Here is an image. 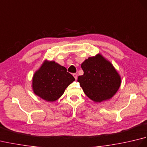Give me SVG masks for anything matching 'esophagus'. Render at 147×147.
Wrapping results in <instances>:
<instances>
[{"instance_id":"1","label":"esophagus","mask_w":147,"mask_h":147,"mask_svg":"<svg viewBox=\"0 0 147 147\" xmlns=\"http://www.w3.org/2000/svg\"><path fill=\"white\" fill-rule=\"evenodd\" d=\"M73 76H74V78H75V80H77L78 75H77V74H76V73H74V74H73Z\"/></svg>"}]
</instances>
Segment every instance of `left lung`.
<instances>
[{"label": "left lung", "mask_w": 147, "mask_h": 147, "mask_svg": "<svg viewBox=\"0 0 147 147\" xmlns=\"http://www.w3.org/2000/svg\"><path fill=\"white\" fill-rule=\"evenodd\" d=\"M84 74L79 76L86 95L96 103L111 99L119 88L121 78L111 62L101 54L89 57L81 65Z\"/></svg>", "instance_id": "1"}]
</instances>
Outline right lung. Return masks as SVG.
Wrapping results in <instances>:
<instances>
[{"mask_svg":"<svg viewBox=\"0 0 147 147\" xmlns=\"http://www.w3.org/2000/svg\"><path fill=\"white\" fill-rule=\"evenodd\" d=\"M75 80L66 68L54 61L45 60L34 73L33 92L47 102H54L63 95L67 87Z\"/></svg>","mask_w":147,"mask_h":147,"instance_id":"add662e5","label":"right lung"}]
</instances>
